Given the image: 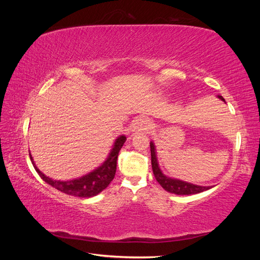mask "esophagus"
<instances>
[{
    "label": "esophagus",
    "instance_id": "1",
    "mask_svg": "<svg viewBox=\"0 0 260 260\" xmlns=\"http://www.w3.org/2000/svg\"><path fill=\"white\" fill-rule=\"evenodd\" d=\"M151 122H149L148 119L143 117H139L137 118L136 120H133V122L131 123V128L130 131L131 133H139V132H147L151 130Z\"/></svg>",
    "mask_w": 260,
    "mask_h": 260
}]
</instances>
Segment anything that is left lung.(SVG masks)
Segmentation results:
<instances>
[{
    "label": "left lung",
    "mask_w": 260,
    "mask_h": 260,
    "mask_svg": "<svg viewBox=\"0 0 260 260\" xmlns=\"http://www.w3.org/2000/svg\"><path fill=\"white\" fill-rule=\"evenodd\" d=\"M219 100H221L223 102L224 99L222 96L218 95L217 96ZM149 146H151V156H152V168L155 179L157 180L162 188H165L167 192L169 193H174L177 195H191V194H198L204 191H207L212 186H203V185H196L190 182H186V181H182L179 179H175L171 177H167L166 175L162 174V171L159 167L158 159H157V154H156V147L153 141H151L149 143Z\"/></svg>",
    "instance_id": "1"
}]
</instances>
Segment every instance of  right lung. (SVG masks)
Instances as JSON below:
<instances>
[{"label":"right lung","mask_w":260,"mask_h":260,"mask_svg":"<svg viewBox=\"0 0 260 260\" xmlns=\"http://www.w3.org/2000/svg\"><path fill=\"white\" fill-rule=\"evenodd\" d=\"M125 140H127V138L123 135L119 136L115 140L113 148L109 152L107 158L96 169L92 170L89 174H86L80 178L67 181L54 180L48 176H45L37 167V165L32 158V155L29 153V156L39 176L51 186L55 187L56 190L62 193L77 196V198H93V196H95L103 190H105L114 179L116 174L118 154H119V151L124 144Z\"/></svg>","instance_id":"obj_1"}]
</instances>
